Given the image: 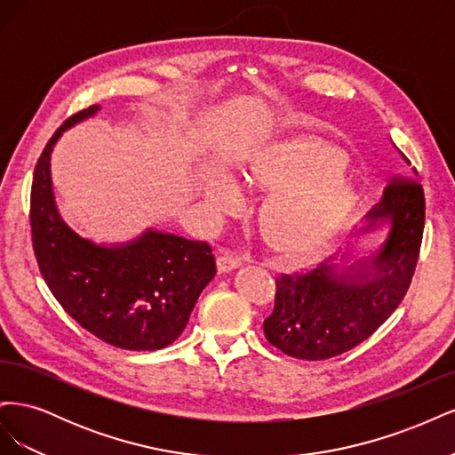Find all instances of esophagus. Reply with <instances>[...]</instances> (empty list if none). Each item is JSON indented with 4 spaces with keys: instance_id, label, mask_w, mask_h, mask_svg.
Returning a JSON list of instances; mask_svg holds the SVG:
<instances>
[{
    "instance_id": "esophagus-1",
    "label": "esophagus",
    "mask_w": 455,
    "mask_h": 455,
    "mask_svg": "<svg viewBox=\"0 0 455 455\" xmlns=\"http://www.w3.org/2000/svg\"><path fill=\"white\" fill-rule=\"evenodd\" d=\"M244 264L243 258H237L233 254H222L218 258V271L220 273H229V271H235Z\"/></svg>"
}]
</instances>
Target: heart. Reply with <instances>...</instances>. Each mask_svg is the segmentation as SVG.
<instances>
[{"instance_id": "b5f03b06", "label": "heart", "mask_w": 455, "mask_h": 455, "mask_svg": "<svg viewBox=\"0 0 455 455\" xmlns=\"http://www.w3.org/2000/svg\"><path fill=\"white\" fill-rule=\"evenodd\" d=\"M347 157L334 146L313 139L271 142L241 169L243 180L271 189L261 204V228L288 254H309L332 239L359 203V188ZM199 199L214 216L233 214L243 204V189L228 171L204 172Z\"/></svg>"}]
</instances>
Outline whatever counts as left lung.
<instances>
[{
    "instance_id": "8db88e82",
    "label": "left lung",
    "mask_w": 455,
    "mask_h": 455,
    "mask_svg": "<svg viewBox=\"0 0 455 455\" xmlns=\"http://www.w3.org/2000/svg\"><path fill=\"white\" fill-rule=\"evenodd\" d=\"M396 154L403 172L351 231L343 252L309 273L277 279L264 332L288 356L323 361L346 353L374 334L403 301L419 256L425 197L416 169L403 151ZM378 232L384 233L380 244L370 251L363 244Z\"/></svg>"
}]
</instances>
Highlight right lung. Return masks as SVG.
Returning a JSON list of instances; mask_svg holds the SVG:
<instances>
[{
    "label": "right lung",
    "mask_w": 455,
    "mask_h": 455,
    "mask_svg": "<svg viewBox=\"0 0 455 455\" xmlns=\"http://www.w3.org/2000/svg\"><path fill=\"white\" fill-rule=\"evenodd\" d=\"M102 106L76 114L52 134L32 182L30 222L39 271L64 311L102 341L157 351L182 334L199 294L216 275L211 246L148 228L123 243H96L62 218L51 154L60 136Z\"/></svg>",
    "instance_id": "obj_1"
}]
</instances>
